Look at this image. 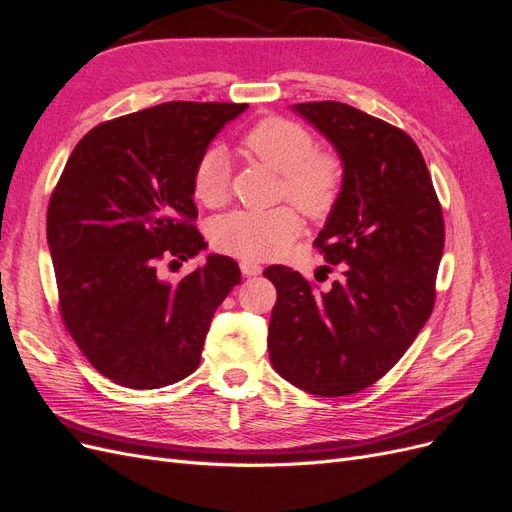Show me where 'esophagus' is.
<instances>
[{
	"label": "esophagus",
	"mask_w": 512,
	"mask_h": 512,
	"mask_svg": "<svg viewBox=\"0 0 512 512\" xmlns=\"http://www.w3.org/2000/svg\"><path fill=\"white\" fill-rule=\"evenodd\" d=\"M239 269L247 277H250V275H260V271H262V267L258 265V262H254V260H241L239 262Z\"/></svg>",
	"instance_id": "34e87169"
}]
</instances>
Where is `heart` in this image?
<instances>
[{"instance_id": "obj_1", "label": "heart", "mask_w": 512, "mask_h": 512, "mask_svg": "<svg viewBox=\"0 0 512 512\" xmlns=\"http://www.w3.org/2000/svg\"><path fill=\"white\" fill-rule=\"evenodd\" d=\"M241 147L282 175V196L307 218L322 220L344 192L346 164L333 149H318L316 138L301 123L267 117L247 130ZM230 164L218 147L207 149L192 170V194L203 207H220L228 198ZM299 215L290 207L269 211H232L211 226L215 250L239 258H273L299 237Z\"/></svg>"}]
</instances>
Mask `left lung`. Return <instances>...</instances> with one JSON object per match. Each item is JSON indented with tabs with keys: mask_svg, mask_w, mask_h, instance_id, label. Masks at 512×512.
<instances>
[{
	"mask_svg": "<svg viewBox=\"0 0 512 512\" xmlns=\"http://www.w3.org/2000/svg\"><path fill=\"white\" fill-rule=\"evenodd\" d=\"M346 164L344 192L314 247L342 280L329 292L282 265L269 356L305 393L342 397L378 382L425 327L444 250L442 205L421 149L391 123L324 100L294 106Z\"/></svg>",
	"mask_w": 512,
	"mask_h": 512,
	"instance_id": "obj_1",
	"label": "left lung"
}]
</instances>
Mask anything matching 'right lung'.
Returning <instances> with one entry per match:
<instances>
[{
	"mask_svg": "<svg viewBox=\"0 0 512 512\" xmlns=\"http://www.w3.org/2000/svg\"><path fill=\"white\" fill-rule=\"evenodd\" d=\"M247 104L164 102L89 130L66 162L46 211L59 314L100 374L136 391L188 378L215 309L241 282L237 262L205 250L194 226L192 170Z\"/></svg>",
	"mask_w": 512,
	"mask_h": 512,
	"instance_id": "add662e5",
	"label": "right lung"
}]
</instances>
